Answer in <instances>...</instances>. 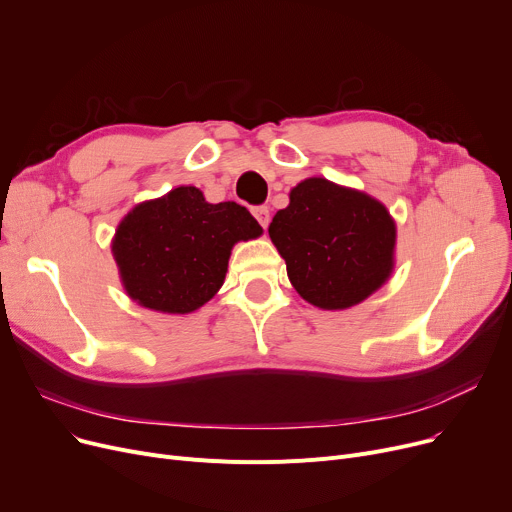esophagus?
Masks as SVG:
<instances>
[{
	"instance_id": "esophagus-1",
	"label": "esophagus",
	"mask_w": 512,
	"mask_h": 512,
	"mask_svg": "<svg viewBox=\"0 0 512 512\" xmlns=\"http://www.w3.org/2000/svg\"><path fill=\"white\" fill-rule=\"evenodd\" d=\"M253 215H255V220L261 224V228H267V224H270V209H267L265 205L253 207Z\"/></svg>"
}]
</instances>
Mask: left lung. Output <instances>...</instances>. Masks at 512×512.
Segmentation results:
<instances>
[{
    "label": "left lung",
    "instance_id": "left-lung-1",
    "mask_svg": "<svg viewBox=\"0 0 512 512\" xmlns=\"http://www.w3.org/2000/svg\"><path fill=\"white\" fill-rule=\"evenodd\" d=\"M290 284L319 309H348L394 270L396 224L388 209L355 188L307 178L270 224Z\"/></svg>",
    "mask_w": 512,
    "mask_h": 512
}]
</instances>
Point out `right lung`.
Segmentation results:
<instances>
[{"label": "right lung", "instance_id": "1", "mask_svg": "<svg viewBox=\"0 0 512 512\" xmlns=\"http://www.w3.org/2000/svg\"><path fill=\"white\" fill-rule=\"evenodd\" d=\"M261 226L234 201L207 203L195 186L134 207L120 222L112 253L132 301L161 313H191L224 284L238 240Z\"/></svg>", "mask_w": 512, "mask_h": 512}]
</instances>
